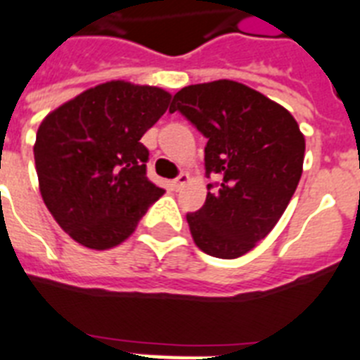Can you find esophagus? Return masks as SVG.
Here are the masks:
<instances>
[{"label":"esophagus","instance_id":"34e87169","mask_svg":"<svg viewBox=\"0 0 360 360\" xmlns=\"http://www.w3.org/2000/svg\"><path fill=\"white\" fill-rule=\"evenodd\" d=\"M187 184H189V174L187 173H182L176 180H174V187H176V189H182V187L187 186Z\"/></svg>","mask_w":360,"mask_h":360}]
</instances>
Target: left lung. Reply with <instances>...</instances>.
<instances>
[{"mask_svg": "<svg viewBox=\"0 0 360 360\" xmlns=\"http://www.w3.org/2000/svg\"><path fill=\"white\" fill-rule=\"evenodd\" d=\"M180 110L207 138L206 202L187 215L202 252L236 259L269 236L289 206L304 171L305 138L289 110L236 80L186 86L169 112Z\"/></svg>", "mask_w": 360, "mask_h": 360, "instance_id": "1", "label": "left lung"}]
</instances>
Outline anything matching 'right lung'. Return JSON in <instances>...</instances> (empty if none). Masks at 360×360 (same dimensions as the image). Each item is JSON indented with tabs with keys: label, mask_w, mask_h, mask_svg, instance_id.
<instances>
[{
	"label": "right lung",
	"mask_w": 360,
	"mask_h": 360,
	"mask_svg": "<svg viewBox=\"0 0 360 360\" xmlns=\"http://www.w3.org/2000/svg\"><path fill=\"white\" fill-rule=\"evenodd\" d=\"M158 86L108 80L44 117L34 141L38 187L58 226L79 245L108 250L129 239L163 189L147 178L139 141L165 114Z\"/></svg>",
	"instance_id": "1"
}]
</instances>
